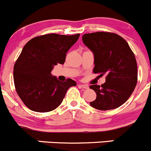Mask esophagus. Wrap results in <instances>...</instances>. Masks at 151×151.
<instances>
[{
    "label": "esophagus",
    "instance_id": "34e87169",
    "mask_svg": "<svg viewBox=\"0 0 151 151\" xmlns=\"http://www.w3.org/2000/svg\"><path fill=\"white\" fill-rule=\"evenodd\" d=\"M79 86H80L81 88H83V89H88V88H89V86L86 84H80Z\"/></svg>",
    "mask_w": 151,
    "mask_h": 151
}]
</instances>
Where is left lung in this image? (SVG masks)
I'll list each match as a JSON object with an SVG mask.
<instances>
[{"label":"left lung","mask_w":151,"mask_h":151,"mask_svg":"<svg viewBox=\"0 0 151 151\" xmlns=\"http://www.w3.org/2000/svg\"><path fill=\"white\" fill-rule=\"evenodd\" d=\"M83 44L94 53V73L106 74L101 86L91 85L96 99L89 103L98 110L118 108L129 98L137 83V65L128 42L114 33L98 31L85 34Z\"/></svg>","instance_id":"8db88e82"}]
</instances>
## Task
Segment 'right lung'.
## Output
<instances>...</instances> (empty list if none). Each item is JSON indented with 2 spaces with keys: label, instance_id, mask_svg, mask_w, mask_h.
Segmentation results:
<instances>
[{
  "label": "right lung",
  "instance_id": "right-lung-1",
  "mask_svg": "<svg viewBox=\"0 0 151 151\" xmlns=\"http://www.w3.org/2000/svg\"><path fill=\"white\" fill-rule=\"evenodd\" d=\"M80 34H47L31 39L25 44L14 66L16 92L23 104L37 112H47L57 108L67 91L76 82L68 78L60 81L52 76L54 65H63L67 52Z\"/></svg>",
  "mask_w": 151,
  "mask_h": 151
}]
</instances>
